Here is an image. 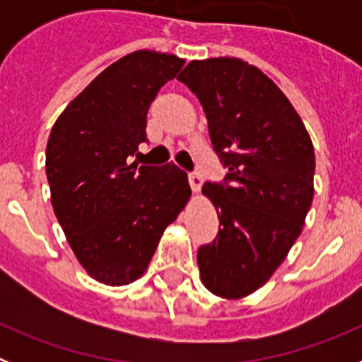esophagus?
<instances>
[{"mask_svg":"<svg viewBox=\"0 0 362 362\" xmlns=\"http://www.w3.org/2000/svg\"><path fill=\"white\" fill-rule=\"evenodd\" d=\"M188 183H190L192 190L197 194L201 190V187H203V177L197 172H192V174H188Z\"/></svg>","mask_w":362,"mask_h":362,"instance_id":"1","label":"esophagus"}]
</instances>
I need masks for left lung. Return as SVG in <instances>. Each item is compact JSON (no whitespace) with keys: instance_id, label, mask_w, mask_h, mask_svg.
I'll return each mask as SVG.
<instances>
[{"instance_id":"8db88e82","label":"left lung","mask_w":362,"mask_h":362,"mask_svg":"<svg viewBox=\"0 0 362 362\" xmlns=\"http://www.w3.org/2000/svg\"><path fill=\"white\" fill-rule=\"evenodd\" d=\"M179 81L199 99L225 183H204L219 233L197 252L201 281L241 299L274 276L303 232L315 153L305 123L263 70L238 57L194 59Z\"/></svg>"}]
</instances>
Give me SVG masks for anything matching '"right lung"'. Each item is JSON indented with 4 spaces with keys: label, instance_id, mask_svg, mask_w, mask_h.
Returning <instances> with one entry per match:
<instances>
[{
    "label": "right lung",
    "instance_id": "right-lung-1",
    "mask_svg": "<svg viewBox=\"0 0 362 362\" xmlns=\"http://www.w3.org/2000/svg\"><path fill=\"white\" fill-rule=\"evenodd\" d=\"M183 65L174 54H127L76 95L50 130L45 168L54 214L79 264L108 286L145 274L192 196L187 174L172 163H129L146 141L150 103Z\"/></svg>",
    "mask_w": 362,
    "mask_h": 362
}]
</instances>
